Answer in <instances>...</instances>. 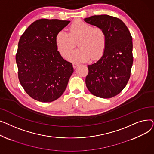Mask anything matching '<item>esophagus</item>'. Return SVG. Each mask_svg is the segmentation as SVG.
Returning <instances> with one entry per match:
<instances>
[{
  "label": "esophagus",
  "mask_w": 154,
  "mask_h": 154,
  "mask_svg": "<svg viewBox=\"0 0 154 154\" xmlns=\"http://www.w3.org/2000/svg\"><path fill=\"white\" fill-rule=\"evenodd\" d=\"M79 64L77 63H73V67L75 69V68H76L79 66Z\"/></svg>",
  "instance_id": "34e87169"
}]
</instances>
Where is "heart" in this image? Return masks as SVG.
I'll return each mask as SVG.
<instances>
[{"instance_id":"b5f03b06","label":"heart","mask_w":154,"mask_h":154,"mask_svg":"<svg viewBox=\"0 0 154 154\" xmlns=\"http://www.w3.org/2000/svg\"><path fill=\"white\" fill-rule=\"evenodd\" d=\"M79 41V50L69 52L73 48L75 42ZM57 49L63 57L69 60L85 62L91 58L95 60L103 53L107 43V37L102 29L93 27L81 20L73 22L69 27V34L62 30L55 37Z\"/></svg>"}]
</instances>
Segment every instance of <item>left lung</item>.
Segmentation results:
<instances>
[{
  "label": "left lung",
  "mask_w": 154,
  "mask_h": 154,
  "mask_svg": "<svg viewBox=\"0 0 154 154\" xmlns=\"http://www.w3.org/2000/svg\"><path fill=\"white\" fill-rule=\"evenodd\" d=\"M84 21L102 29L107 37L102 57L87 66L86 86L91 94L98 97H113L124 89L131 77L132 37L125 24L117 17L94 15L84 19Z\"/></svg>",
  "instance_id": "left-lung-1"
}]
</instances>
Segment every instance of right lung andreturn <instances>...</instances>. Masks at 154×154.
<instances>
[{
  "mask_svg": "<svg viewBox=\"0 0 154 154\" xmlns=\"http://www.w3.org/2000/svg\"><path fill=\"white\" fill-rule=\"evenodd\" d=\"M69 20L41 19L21 35L15 55L20 83L32 99L51 102L59 99L74 72L57 51L55 37Z\"/></svg>",
  "mask_w": 154,
  "mask_h": 154,
  "instance_id": "right-lung-1",
  "label": "right lung"
}]
</instances>
